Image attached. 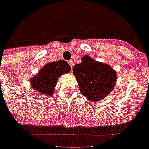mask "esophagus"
<instances>
[{
	"label": "esophagus",
	"mask_w": 149,
	"mask_h": 149,
	"mask_svg": "<svg viewBox=\"0 0 149 149\" xmlns=\"http://www.w3.org/2000/svg\"><path fill=\"white\" fill-rule=\"evenodd\" d=\"M68 63L70 64V66H71V67H73V62L72 60H70V61H68Z\"/></svg>",
	"instance_id": "1"
}]
</instances>
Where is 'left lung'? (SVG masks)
<instances>
[{
  "mask_svg": "<svg viewBox=\"0 0 149 149\" xmlns=\"http://www.w3.org/2000/svg\"><path fill=\"white\" fill-rule=\"evenodd\" d=\"M73 74L76 78L81 94L89 101L100 102L111 92L116 84L117 74L108 64L97 62L89 55L75 64Z\"/></svg>",
  "mask_w": 149,
  "mask_h": 149,
  "instance_id": "left-lung-1",
  "label": "left lung"
}]
</instances>
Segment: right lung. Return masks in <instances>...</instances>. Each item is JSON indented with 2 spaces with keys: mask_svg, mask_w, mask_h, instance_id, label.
<instances>
[{
  "mask_svg": "<svg viewBox=\"0 0 149 149\" xmlns=\"http://www.w3.org/2000/svg\"><path fill=\"white\" fill-rule=\"evenodd\" d=\"M71 67L64 60H58L46 64L35 76L32 77L29 83L32 88L41 96L51 97L55 89L58 79L66 73H69Z\"/></svg>",
  "mask_w": 149,
  "mask_h": 149,
  "instance_id": "1",
  "label": "right lung"
}]
</instances>
